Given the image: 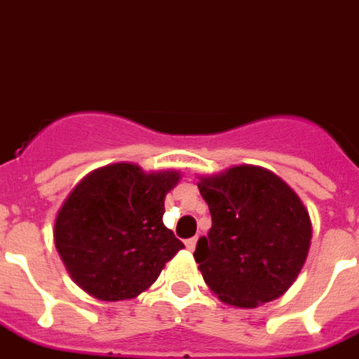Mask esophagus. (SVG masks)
Listing matches in <instances>:
<instances>
[{"instance_id":"34e87169","label":"esophagus","mask_w":359,"mask_h":359,"mask_svg":"<svg viewBox=\"0 0 359 359\" xmlns=\"http://www.w3.org/2000/svg\"><path fill=\"white\" fill-rule=\"evenodd\" d=\"M196 243H198V238H190V240L184 241V245H187L188 251H194V249H196Z\"/></svg>"}]
</instances>
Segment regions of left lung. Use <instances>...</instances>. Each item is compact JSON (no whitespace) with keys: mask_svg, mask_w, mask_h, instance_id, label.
<instances>
[{"mask_svg":"<svg viewBox=\"0 0 359 359\" xmlns=\"http://www.w3.org/2000/svg\"><path fill=\"white\" fill-rule=\"evenodd\" d=\"M213 226L194 259L220 301L257 308L285 293L306 262L312 222L301 198L276 172L236 165L200 177Z\"/></svg>","mask_w":359,"mask_h":359,"instance_id":"left-lung-1","label":"left lung"}]
</instances>
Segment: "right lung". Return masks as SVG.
Here are the masks:
<instances>
[{
	"instance_id": "add662e5",
	"label": "right lung",
	"mask_w": 359,
	"mask_h": 359,
	"mask_svg": "<svg viewBox=\"0 0 359 359\" xmlns=\"http://www.w3.org/2000/svg\"><path fill=\"white\" fill-rule=\"evenodd\" d=\"M179 171L112 163L85 175L55 219V247L68 274L98 301H129L158 280L184 247L163 224Z\"/></svg>"
}]
</instances>
